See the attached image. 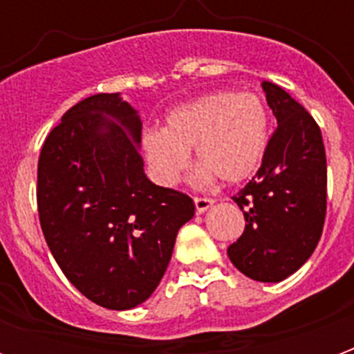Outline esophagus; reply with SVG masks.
<instances>
[{"label": "esophagus", "mask_w": 354, "mask_h": 354, "mask_svg": "<svg viewBox=\"0 0 354 354\" xmlns=\"http://www.w3.org/2000/svg\"><path fill=\"white\" fill-rule=\"evenodd\" d=\"M214 205V201L210 199V197H195V208H197V212H205L208 208Z\"/></svg>", "instance_id": "34e87169"}]
</instances>
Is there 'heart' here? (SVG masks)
Segmentation results:
<instances>
[{
	"mask_svg": "<svg viewBox=\"0 0 354 354\" xmlns=\"http://www.w3.org/2000/svg\"><path fill=\"white\" fill-rule=\"evenodd\" d=\"M269 138L266 104L252 93H214L174 109L162 131L142 136V149L155 182L176 185L189 165H201L203 180L218 176L235 184L260 167Z\"/></svg>",
	"mask_w": 354,
	"mask_h": 354,
	"instance_id": "obj_1",
	"label": "heart"
}]
</instances>
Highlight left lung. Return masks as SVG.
<instances>
[{"label":"left lung","instance_id":"8db88e82","mask_svg":"<svg viewBox=\"0 0 354 354\" xmlns=\"http://www.w3.org/2000/svg\"><path fill=\"white\" fill-rule=\"evenodd\" d=\"M277 129L261 167L233 195L246 225L227 256L241 273L281 282L296 273L313 250L326 218V151L317 121L284 88L263 81Z\"/></svg>","mask_w":354,"mask_h":354}]
</instances>
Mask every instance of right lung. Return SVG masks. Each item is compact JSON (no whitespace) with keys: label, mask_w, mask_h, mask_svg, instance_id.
<instances>
[{"label":"right lung","mask_w":354,"mask_h":354,"mask_svg":"<svg viewBox=\"0 0 354 354\" xmlns=\"http://www.w3.org/2000/svg\"><path fill=\"white\" fill-rule=\"evenodd\" d=\"M140 134V117L119 94H93L62 115L37 162L50 252L83 296L115 311L153 294L178 230L195 214L189 195L147 180Z\"/></svg>","instance_id":"right-lung-1"}]
</instances>
